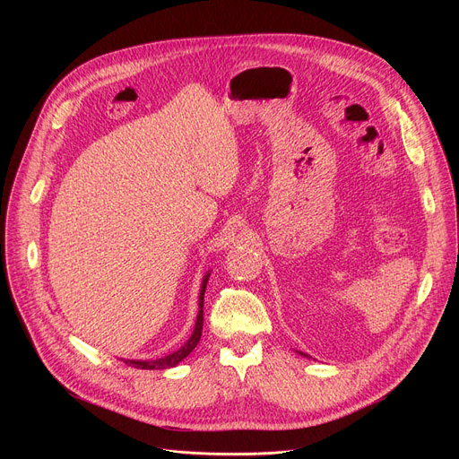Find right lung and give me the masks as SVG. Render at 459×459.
<instances>
[{"instance_id":"right-lung-1","label":"right lung","mask_w":459,"mask_h":459,"mask_svg":"<svg viewBox=\"0 0 459 459\" xmlns=\"http://www.w3.org/2000/svg\"><path fill=\"white\" fill-rule=\"evenodd\" d=\"M207 281H209V274L204 280L202 290H200V312H198V319H195V326H194V333L188 338V342L176 352L160 358V359H152V361H134V359H126L125 363H128L130 367H136V368H147V370H154V368H170L176 367L183 358H186L194 347L200 343L202 338V331H204V296H205V289H207Z\"/></svg>"}]
</instances>
